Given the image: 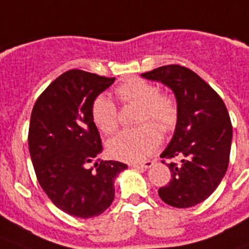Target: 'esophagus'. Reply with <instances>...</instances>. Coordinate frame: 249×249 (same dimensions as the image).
<instances>
[{"label": "esophagus", "instance_id": "1", "mask_svg": "<svg viewBox=\"0 0 249 249\" xmlns=\"http://www.w3.org/2000/svg\"><path fill=\"white\" fill-rule=\"evenodd\" d=\"M131 166L136 167V169H149V167L153 166V161L148 160V161H144V162H135Z\"/></svg>", "mask_w": 249, "mask_h": 249}]
</instances>
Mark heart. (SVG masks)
I'll list each match as a JSON object with an SVG mask.
<instances>
[{
    "mask_svg": "<svg viewBox=\"0 0 249 249\" xmlns=\"http://www.w3.org/2000/svg\"><path fill=\"white\" fill-rule=\"evenodd\" d=\"M117 96L124 104L142 107L138 128L121 131L107 142V151L114 159L136 162L145 160L159 148L161 132H169L178 121V104L173 96L161 93L159 88L144 79H131L117 88ZM90 117L105 135L118 128V107L110 97L100 94L90 105ZM149 123V125H145ZM157 126V129L155 127Z\"/></svg>",
    "mask_w": 249,
    "mask_h": 249,
    "instance_id": "1",
    "label": "heart"
}]
</instances>
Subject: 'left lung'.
I'll use <instances>...</instances> for the list:
<instances>
[{
  "mask_svg": "<svg viewBox=\"0 0 249 249\" xmlns=\"http://www.w3.org/2000/svg\"><path fill=\"white\" fill-rule=\"evenodd\" d=\"M142 76L171 88L178 104L174 136L161 159L180 161L167 163L171 179L159 190L160 197L171 207H194L209 197L226 174L232 139L226 105L207 82L184 66L167 65Z\"/></svg>",
  "mask_w": 249,
  "mask_h": 249,
  "instance_id": "8db88e82",
  "label": "left lung"
}]
</instances>
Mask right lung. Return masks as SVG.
<instances>
[{
  "instance_id": "add662e5",
  "label": "right lung",
  "mask_w": 249,
  "mask_h": 249,
  "mask_svg": "<svg viewBox=\"0 0 249 249\" xmlns=\"http://www.w3.org/2000/svg\"><path fill=\"white\" fill-rule=\"evenodd\" d=\"M115 78L83 70L59 75L32 109L28 148L36 178L61 211L90 218L114 200L115 177L127 169L118 161H101V138L90 117L94 98Z\"/></svg>"
}]
</instances>
